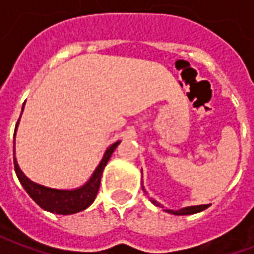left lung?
Listing matches in <instances>:
<instances>
[{
  "label": "left lung",
  "instance_id": "1",
  "mask_svg": "<svg viewBox=\"0 0 254 254\" xmlns=\"http://www.w3.org/2000/svg\"><path fill=\"white\" fill-rule=\"evenodd\" d=\"M151 201L154 202L155 205H158V207L163 208L160 204L155 201V200H151ZM209 207V204H205V205H197V207H188L184 208V209H180V211H173V209H166V212H170L173 215H191V213H197V212H201L204 209H207Z\"/></svg>",
  "mask_w": 254,
  "mask_h": 254
}]
</instances>
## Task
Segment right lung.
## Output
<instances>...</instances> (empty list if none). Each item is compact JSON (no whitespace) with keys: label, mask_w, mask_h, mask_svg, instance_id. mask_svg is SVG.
Listing matches in <instances>:
<instances>
[{"label":"right lung","mask_w":254,"mask_h":254,"mask_svg":"<svg viewBox=\"0 0 254 254\" xmlns=\"http://www.w3.org/2000/svg\"><path fill=\"white\" fill-rule=\"evenodd\" d=\"M19 124V121H17ZM17 127V125H16ZM120 141L114 143L109 149L106 151L103 159L96 167V170L89 178V181L84 187L74 189V190H61V189H52L46 188L39 184H35L23 174V171L20 170L19 165L14 158V141H13V160H14V171L19 177V181L25 189V191L30 194V197L34 201L43 208L45 211H49L52 213H60V215H72L77 213L80 211H84L85 208H88L94 200L96 198L98 190L100 187V177L103 173L105 166L110 159L111 154L114 152L117 145Z\"/></svg>","instance_id":"1"}]
</instances>
